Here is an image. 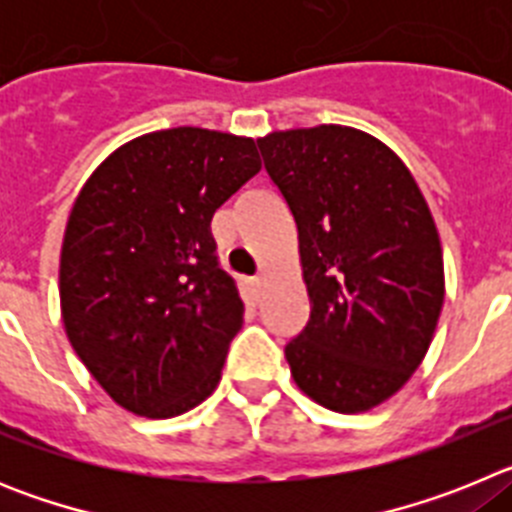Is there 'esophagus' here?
Here are the masks:
<instances>
[{"mask_svg": "<svg viewBox=\"0 0 512 512\" xmlns=\"http://www.w3.org/2000/svg\"><path fill=\"white\" fill-rule=\"evenodd\" d=\"M248 287H251L253 297H259L261 287H264V277H251V279H248Z\"/></svg>", "mask_w": 512, "mask_h": 512, "instance_id": "obj_1", "label": "esophagus"}]
</instances>
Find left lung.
Masks as SVG:
<instances>
[{
	"label": "left lung",
	"mask_w": 512,
	"mask_h": 512,
	"mask_svg": "<svg viewBox=\"0 0 512 512\" xmlns=\"http://www.w3.org/2000/svg\"><path fill=\"white\" fill-rule=\"evenodd\" d=\"M264 169L295 217L310 320L284 346L297 387L364 413L408 382L443 305L441 241L408 166L343 125L271 133Z\"/></svg>",
	"instance_id": "8db88e82"
}]
</instances>
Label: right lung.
Here are the masks:
<instances>
[{
	"instance_id": "right-lung-1",
	"label": "right lung",
	"mask_w": 512,
	"mask_h": 512,
	"mask_svg": "<svg viewBox=\"0 0 512 512\" xmlns=\"http://www.w3.org/2000/svg\"><path fill=\"white\" fill-rule=\"evenodd\" d=\"M259 171L251 138L171 128L117 148L76 197L61 248L63 325L130 413L174 418L220 382L243 302L210 220Z\"/></svg>"
}]
</instances>
